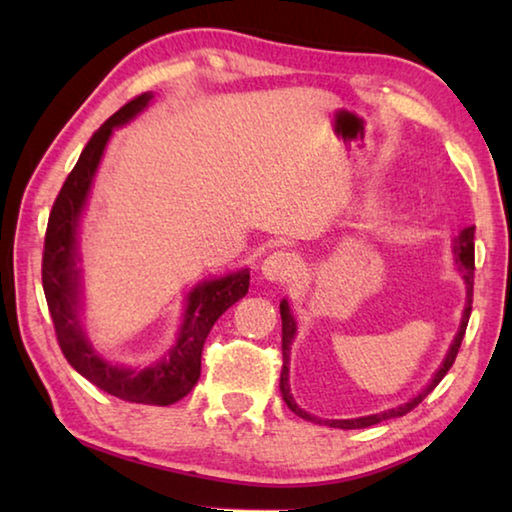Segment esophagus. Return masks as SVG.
Returning <instances> with one entry per match:
<instances>
[{
    "label": "esophagus",
    "instance_id": "1",
    "mask_svg": "<svg viewBox=\"0 0 512 512\" xmlns=\"http://www.w3.org/2000/svg\"><path fill=\"white\" fill-rule=\"evenodd\" d=\"M298 271L300 259L293 253H284V250H277L262 262V275L268 282H289L291 277L298 275Z\"/></svg>",
    "mask_w": 512,
    "mask_h": 512
}]
</instances>
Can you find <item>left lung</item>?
Here are the masks:
<instances>
[{
  "mask_svg": "<svg viewBox=\"0 0 512 512\" xmlns=\"http://www.w3.org/2000/svg\"><path fill=\"white\" fill-rule=\"evenodd\" d=\"M454 262H456V268L458 273L463 275L465 280V309H463V318H461V327H458V332L454 336V343L449 345V352L445 361L440 363V368L436 370V375L431 377V381L427 386L422 388V391L413 397V400H409L402 406H395V409H388V411H381V413H375V415H366V418H352V420H325V424H329V427H336V429H363V427H372V424L377 422H384V420H391V418H402V415H406L409 411H413L415 406H418L424 397H427L433 388H436L440 381H443V377L449 372V368L454 366L456 361V354L458 350H461V343H463V336H465V329H467V320H470V314H472V291H474V225H470V228L461 230V235H458L454 239ZM280 316H282V372H280V391H282V400L287 402L289 409L300 415L302 420H309V422H323L314 418V415H309L307 411H302L300 406L296 404V400H293L291 395V386H289V352H291V341L293 336H296V318H293L291 309H289V302L282 300L280 302Z\"/></svg>",
  "mask_w": 512,
  "mask_h": 512,
  "instance_id": "8db88e82",
  "label": "left lung"
}]
</instances>
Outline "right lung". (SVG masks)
Here are the masks:
<instances>
[{"mask_svg": "<svg viewBox=\"0 0 512 512\" xmlns=\"http://www.w3.org/2000/svg\"><path fill=\"white\" fill-rule=\"evenodd\" d=\"M151 99L153 94L144 92L128 101L85 144L79 162L74 164L51 207L45 253H42V289L54 320L58 345L69 366L119 400L169 406L183 400L196 386L201 377V354L207 334L225 309L246 296L250 271L241 268L219 280L201 282L189 291L176 345L149 368H131L106 361L85 336L81 327V257L76 241L81 212L112 131L140 115Z\"/></svg>", "mask_w": 512, "mask_h": 512, "instance_id": "1", "label": "right lung"}]
</instances>
